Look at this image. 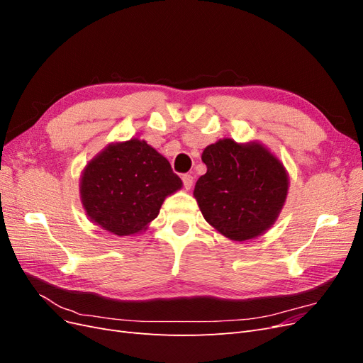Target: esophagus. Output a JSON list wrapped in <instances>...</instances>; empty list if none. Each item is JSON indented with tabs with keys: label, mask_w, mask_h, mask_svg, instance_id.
<instances>
[{
	"label": "esophagus",
	"mask_w": 363,
	"mask_h": 363,
	"mask_svg": "<svg viewBox=\"0 0 363 363\" xmlns=\"http://www.w3.org/2000/svg\"><path fill=\"white\" fill-rule=\"evenodd\" d=\"M182 180H183V184H184V188L186 189H191L192 188V184H194V177L191 174H184L183 177H182Z\"/></svg>",
	"instance_id": "1"
}]
</instances>
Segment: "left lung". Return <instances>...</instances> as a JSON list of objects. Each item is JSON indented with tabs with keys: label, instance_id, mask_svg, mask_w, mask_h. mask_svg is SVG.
<instances>
[{
	"label": "left lung",
	"instance_id": "obj_1",
	"mask_svg": "<svg viewBox=\"0 0 363 363\" xmlns=\"http://www.w3.org/2000/svg\"><path fill=\"white\" fill-rule=\"evenodd\" d=\"M201 160L207 172L196 182L194 196L218 233L242 242L274 225L289 189L279 157L257 140L238 144L224 138L206 147Z\"/></svg>",
	"mask_w": 363,
	"mask_h": 363
}]
</instances>
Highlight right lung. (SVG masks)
Listing matches in <instances>:
<instances>
[{
    "mask_svg": "<svg viewBox=\"0 0 363 363\" xmlns=\"http://www.w3.org/2000/svg\"><path fill=\"white\" fill-rule=\"evenodd\" d=\"M182 180L145 140L112 142L86 164L80 200L87 218L116 236L145 232Z\"/></svg>",
    "mask_w": 363,
    "mask_h": 363,
    "instance_id": "add662e5",
    "label": "right lung"
}]
</instances>
